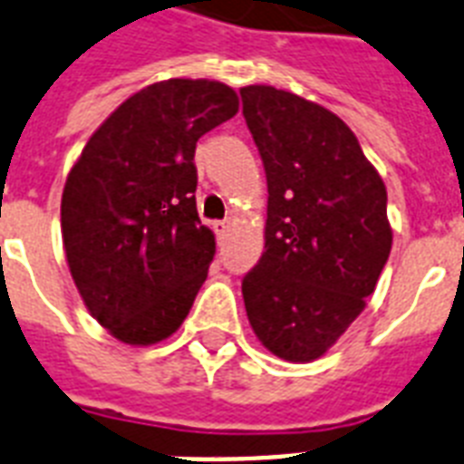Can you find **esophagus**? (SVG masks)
Listing matches in <instances>:
<instances>
[{"instance_id": "1", "label": "esophagus", "mask_w": 464, "mask_h": 464, "mask_svg": "<svg viewBox=\"0 0 464 464\" xmlns=\"http://www.w3.org/2000/svg\"><path fill=\"white\" fill-rule=\"evenodd\" d=\"M231 231V221H214V233H217V238L224 240Z\"/></svg>"}]
</instances>
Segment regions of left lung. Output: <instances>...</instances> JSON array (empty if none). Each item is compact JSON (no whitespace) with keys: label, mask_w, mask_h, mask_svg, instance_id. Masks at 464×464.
Here are the masks:
<instances>
[{"label":"left lung","mask_w":464,"mask_h":464,"mask_svg":"<svg viewBox=\"0 0 464 464\" xmlns=\"http://www.w3.org/2000/svg\"><path fill=\"white\" fill-rule=\"evenodd\" d=\"M266 171L265 252L243 278L255 336L312 362L364 310L391 255L386 186L334 111L271 85L240 88Z\"/></svg>","instance_id":"left-lung-1"}]
</instances>
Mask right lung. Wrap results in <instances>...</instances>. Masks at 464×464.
<instances>
[{
    "label": "right lung",
    "instance_id": "right-lung-1",
    "mask_svg": "<svg viewBox=\"0 0 464 464\" xmlns=\"http://www.w3.org/2000/svg\"><path fill=\"white\" fill-rule=\"evenodd\" d=\"M238 114L219 81L147 85L90 135L62 195V238L90 314L128 345L179 331L217 243L195 205V145Z\"/></svg>",
    "mask_w": 464,
    "mask_h": 464
}]
</instances>
